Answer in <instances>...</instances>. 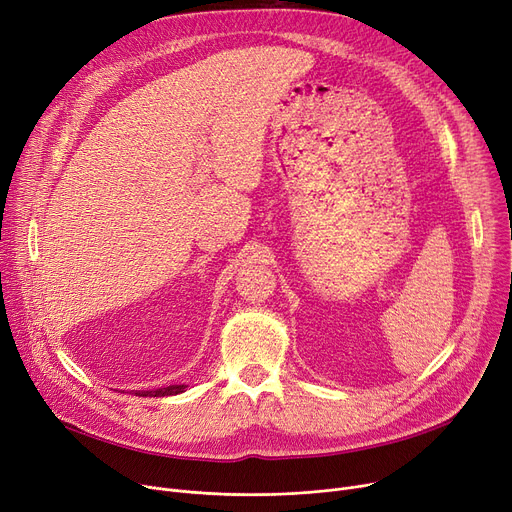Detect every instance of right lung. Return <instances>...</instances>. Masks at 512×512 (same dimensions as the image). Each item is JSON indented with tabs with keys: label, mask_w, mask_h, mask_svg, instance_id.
Here are the masks:
<instances>
[{
	"label": "right lung",
	"mask_w": 512,
	"mask_h": 512,
	"mask_svg": "<svg viewBox=\"0 0 512 512\" xmlns=\"http://www.w3.org/2000/svg\"><path fill=\"white\" fill-rule=\"evenodd\" d=\"M186 386H168V388H159V390H151V392H139V396H172V394H180L184 392Z\"/></svg>",
	"instance_id": "add662e5"
}]
</instances>
